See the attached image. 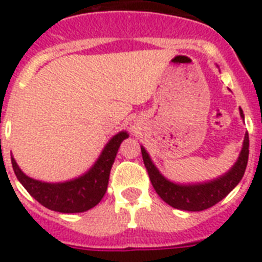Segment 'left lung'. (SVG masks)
I'll return each mask as SVG.
<instances>
[{"label":"left lung","mask_w":262,"mask_h":262,"mask_svg":"<svg viewBox=\"0 0 262 262\" xmlns=\"http://www.w3.org/2000/svg\"><path fill=\"white\" fill-rule=\"evenodd\" d=\"M241 115H244L242 111H241ZM141 154H143L144 164L151 179L152 186L164 203L182 211H204V209L213 207L220 200H223L244 177L249 159V135L246 133L245 136L244 148L234 167L223 177L208 183H200V185H187L186 186V185H175L170 182L158 171V168L154 166L147 151L143 147H141Z\"/></svg>","instance_id":"8db88e82"}]
</instances>
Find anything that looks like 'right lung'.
<instances>
[{"label":"right lung","instance_id":"right-lung-1","mask_svg":"<svg viewBox=\"0 0 262 262\" xmlns=\"http://www.w3.org/2000/svg\"><path fill=\"white\" fill-rule=\"evenodd\" d=\"M127 137L126 132L115 135L103 149L102 155L95 166L83 177L63 183H47L35 181L27 177L18 168L17 163L12 158L14 174L27 191L43 207L51 211L62 213H77L85 212L94 208L107 190V183L110 177L111 166L114 163L118 148L123 140Z\"/></svg>","mask_w":262,"mask_h":262}]
</instances>
